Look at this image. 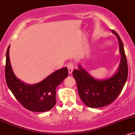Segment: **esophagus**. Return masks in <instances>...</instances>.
Here are the masks:
<instances>
[{
	"label": "esophagus",
	"instance_id": "34e87169",
	"mask_svg": "<svg viewBox=\"0 0 135 135\" xmlns=\"http://www.w3.org/2000/svg\"><path fill=\"white\" fill-rule=\"evenodd\" d=\"M67 68L69 70V74H72L73 70H74V64L72 63H69L67 65Z\"/></svg>",
	"mask_w": 135,
	"mask_h": 135
}]
</instances>
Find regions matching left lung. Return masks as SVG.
<instances>
[{"label": "left lung", "mask_w": 135, "mask_h": 135, "mask_svg": "<svg viewBox=\"0 0 135 135\" xmlns=\"http://www.w3.org/2000/svg\"><path fill=\"white\" fill-rule=\"evenodd\" d=\"M119 42L121 60L117 71L111 77L97 79L79 64L72 74L77 82L79 96L83 103L92 108H99L113 103L121 93L128 77V64L124 46L119 35L112 30Z\"/></svg>", "instance_id": "8db88e82"}]
</instances>
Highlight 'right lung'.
<instances>
[{
	"label": "right lung",
	"instance_id": "1",
	"mask_svg": "<svg viewBox=\"0 0 135 135\" xmlns=\"http://www.w3.org/2000/svg\"><path fill=\"white\" fill-rule=\"evenodd\" d=\"M9 46L6 52L5 76L7 85L14 97L25 108L33 112H46L56 104V89L68 77V69L53 72L41 82L27 84L16 77L11 66Z\"/></svg>",
	"mask_w": 135,
	"mask_h": 135
}]
</instances>
